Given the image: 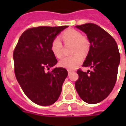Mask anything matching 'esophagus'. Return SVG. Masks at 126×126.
<instances>
[{
  "instance_id": "34e87169",
  "label": "esophagus",
  "mask_w": 126,
  "mask_h": 126,
  "mask_svg": "<svg viewBox=\"0 0 126 126\" xmlns=\"http://www.w3.org/2000/svg\"><path fill=\"white\" fill-rule=\"evenodd\" d=\"M67 71H68V73H69V74H70V73H71L72 72H73V71H71V70H69V69H68V70H67Z\"/></svg>"
}]
</instances>
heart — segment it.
<instances>
[{
	"label": "heart",
	"mask_w": 126,
	"mask_h": 126,
	"mask_svg": "<svg viewBox=\"0 0 126 126\" xmlns=\"http://www.w3.org/2000/svg\"><path fill=\"white\" fill-rule=\"evenodd\" d=\"M61 38L65 44L73 43V51L74 55L65 57L59 61L61 67L74 70L82 64L84 56L81 53H85L89 48V42L82 34L78 31L69 29L61 34ZM50 49L53 55L57 58H61L63 55V46L58 38H54L51 41Z\"/></svg>",
	"instance_id": "heart-1"
}]
</instances>
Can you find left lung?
Returning a JSON list of instances; mask_svg holds the SVG:
<instances>
[{
	"mask_svg": "<svg viewBox=\"0 0 126 126\" xmlns=\"http://www.w3.org/2000/svg\"><path fill=\"white\" fill-rule=\"evenodd\" d=\"M87 35L90 50L82 67L92 68L88 72L77 71L79 79L75 88L80 97L87 103L102 101L113 90L117 79L120 55L113 37L94 23L77 25Z\"/></svg>",
	"mask_w": 126,
	"mask_h": 126,
	"instance_id": "8db88e82",
	"label": "left lung"
}]
</instances>
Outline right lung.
<instances>
[{
  "instance_id": "1",
  "label": "right lung",
  "mask_w": 126,
  "mask_h": 126,
  "mask_svg": "<svg viewBox=\"0 0 126 126\" xmlns=\"http://www.w3.org/2000/svg\"><path fill=\"white\" fill-rule=\"evenodd\" d=\"M68 26H41L23 32L13 57L16 79L25 94L33 103L48 106L57 101L68 75L65 68H54L57 63L50 49L51 41Z\"/></svg>"
}]
</instances>
